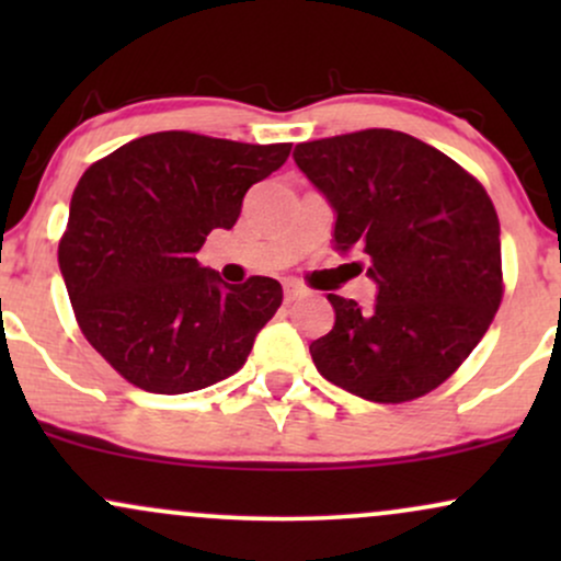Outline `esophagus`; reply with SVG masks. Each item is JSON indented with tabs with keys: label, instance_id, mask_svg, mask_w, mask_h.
Returning <instances> with one entry per match:
<instances>
[{
	"label": "esophagus",
	"instance_id": "34e87169",
	"mask_svg": "<svg viewBox=\"0 0 561 561\" xmlns=\"http://www.w3.org/2000/svg\"><path fill=\"white\" fill-rule=\"evenodd\" d=\"M300 295H302V287L298 285V282L287 279V282H285V300L293 302V300H298Z\"/></svg>",
	"mask_w": 561,
	"mask_h": 561
}]
</instances>
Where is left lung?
<instances>
[{
  "mask_svg": "<svg viewBox=\"0 0 561 561\" xmlns=\"http://www.w3.org/2000/svg\"><path fill=\"white\" fill-rule=\"evenodd\" d=\"M334 210V250L362 253L377 300L327 295L334 327L311 343L321 377L375 403L435 390L501 306V227L474 176L390 128L302 141L293 152Z\"/></svg>",
  "mask_w": 561,
  "mask_h": 561,
  "instance_id": "obj_1",
  "label": "left lung"
}]
</instances>
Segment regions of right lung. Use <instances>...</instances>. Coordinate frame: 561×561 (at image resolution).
I'll list each match as a JSON object with an SVG mask.
<instances>
[{
	"label": "right lung",
	"instance_id": "1",
	"mask_svg": "<svg viewBox=\"0 0 561 561\" xmlns=\"http://www.w3.org/2000/svg\"><path fill=\"white\" fill-rule=\"evenodd\" d=\"M289 147L158 131L83 171L57 261L83 337L128 382L179 396L242 369L282 285H227L197 253Z\"/></svg>",
	"mask_w": 561,
	"mask_h": 561
}]
</instances>
